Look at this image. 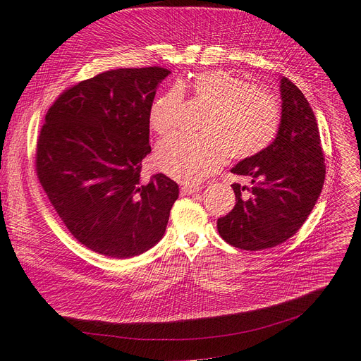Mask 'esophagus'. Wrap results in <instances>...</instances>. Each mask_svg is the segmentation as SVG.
I'll return each instance as SVG.
<instances>
[{
	"label": "esophagus",
	"mask_w": 361,
	"mask_h": 361,
	"mask_svg": "<svg viewBox=\"0 0 361 361\" xmlns=\"http://www.w3.org/2000/svg\"><path fill=\"white\" fill-rule=\"evenodd\" d=\"M200 190H202V185H199V184H185L180 188V193H181V196H188V195L199 193Z\"/></svg>",
	"instance_id": "1"
}]
</instances>
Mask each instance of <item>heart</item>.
<instances>
[{"mask_svg":"<svg viewBox=\"0 0 361 361\" xmlns=\"http://www.w3.org/2000/svg\"><path fill=\"white\" fill-rule=\"evenodd\" d=\"M184 90L209 106V112L200 130L204 137L174 135L157 146L155 164L171 178L199 183L215 174L228 155L250 158L275 139L281 121L276 101L225 70L197 73L159 97L149 114V124L158 135L177 127Z\"/></svg>","mask_w":361,"mask_h":361,"instance_id":"obj_1","label":"heart"}]
</instances>
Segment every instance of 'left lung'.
Returning a JSON list of instances; mask_svg holds the SVG:
<instances>
[{"instance_id": "obj_1", "label": "left lung", "mask_w": 361, "mask_h": 361, "mask_svg": "<svg viewBox=\"0 0 361 361\" xmlns=\"http://www.w3.org/2000/svg\"><path fill=\"white\" fill-rule=\"evenodd\" d=\"M281 123L275 140L238 162L231 173L252 178L234 183V209L218 219L219 235L243 250H264L287 241L305 224L325 181V159L314 114L287 78L279 82Z\"/></svg>"}]
</instances>
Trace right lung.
Segmentation results:
<instances>
[{"instance_id": "add662e5", "label": "right lung", "mask_w": 361, "mask_h": 361, "mask_svg": "<svg viewBox=\"0 0 361 361\" xmlns=\"http://www.w3.org/2000/svg\"><path fill=\"white\" fill-rule=\"evenodd\" d=\"M162 67L104 71L48 109L36 146V174L71 235L92 252L128 259L164 237L178 184L140 180L150 154L149 114Z\"/></svg>"}]
</instances>
